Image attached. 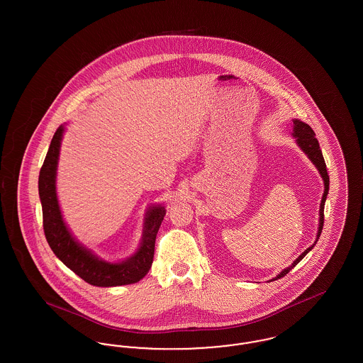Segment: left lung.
Returning a JSON list of instances; mask_svg holds the SVG:
<instances>
[{
    "mask_svg": "<svg viewBox=\"0 0 363 363\" xmlns=\"http://www.w3.org/2000/svg\"><path fill=\"white\" fill-rule=\"evenodd\" d=\"M293 138H295V143L298 144V147L303 151V154L311 159V163L315 166V169L318 170V173L324 181V194H323V199H321V203H320V213H318L320 215L318 231H317L315 241L311 245V247H308L298 259L293 261L291 265L284 268L279 275H277V277H274L271 280H277L280 277H286L293 269L294 267L311 252V249L314 247V245L318 241V238L321 235V231H323V225H324V206H325V200H327L329 191V175L328 172H327L324 156H323V152L320 150V144H318V141L315 138V133L313 132L311 126L308 123L301 121V120H293Z\"/></svg>",
    "mask_w": 363,
    "mask_h": 363,
    "instance_id": "8db88e82",
    "label": "left lung"
}]
</instances>
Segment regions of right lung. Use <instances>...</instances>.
Returning a JSON list of instances; mask_svg holds the SVG:
<instances>
[{
	"label": "right lung",
	"instance_id": "obj_1",
	"mask_svg": "<svg viewBox=\"0 0 363 363\" xmlns=\"http://www.w3.org/2000/svg\"><path fill=\"white\" fill-rule=\"evenodd\" d=\"M64 133L65 125H61L52 136L38 181L39 199L43 212V230L52 253L70 271L92 286L116 287L138 283L148 274L152 265L156 234L166 215V208L162 204L148 207L144 216L141 241L135 255L118 262L98 257L91 249L73 237L62 218L58 203L55 179Z\"/></svg>",
	"mask_w": 363,
	"mask_h": 363
}]
</instances>
